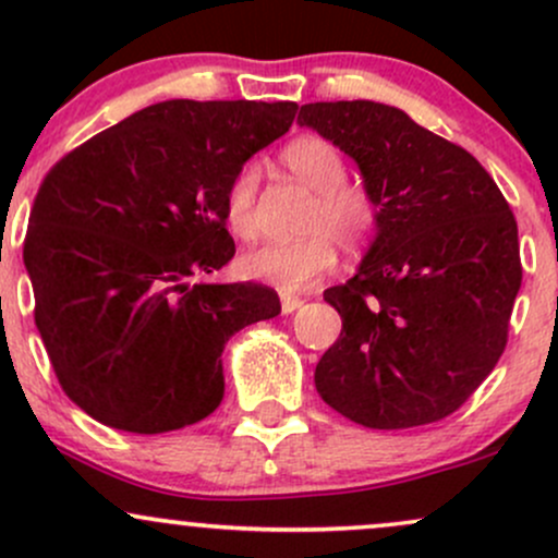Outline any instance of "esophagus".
Here are the masks:
<instances>
[{"label": "esophagus", "mask_w": 558, "mask_h": 558, "mask_svg": "<svg viewBox=\"0 0 558 558\" xmlns=\"http://www.w3.org/2000/svg\"><path fill=\"white\" fill-rule=\"evenodd\" d=\"M304 304L299 296H291V293H280V310H283V315H291V312H296L299 306Z\"/></svg>", "instance_id": "1"}]
</instances>
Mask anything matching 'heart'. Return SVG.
<instances>
[{
  "instance_id": "obj_1",
  "label": "heart",
  "mask_w": 558,
  "mask_h": 558,
  "mask_svg": "<svg viewBox=\"0 0 558 558\" xmlns=\"http://www.w3.org/2000/svg\"><path fill=\"white\" fill-rule=\"evenodd\" d=\"M280 162L317 194L304 220L306 235L296 241L265 243L243 254L239 267L246 278L270 283L280 291H301L336 265L338 243L356 252L369 241L377 207L362 185L345 183V162L330 141L301 136L286 146ZM257 189L259 170L243 165L226 191V222L243 241H254L259 233Z\"/></svg>"
}]
</instances>
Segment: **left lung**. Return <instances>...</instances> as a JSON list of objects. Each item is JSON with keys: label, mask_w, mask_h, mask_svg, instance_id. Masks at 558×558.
Segmentation results:
<instances>
[{"label": "left lung", "mask_w": 558, "mask_h": 558, "mask_svg": "<svg viewBox=\"0 0 558 558\" xmlns=\"http://www.w3.org/2000/svg\"><path fill=\"white\" fill-rule=\"evenodd\" d=\"M296 123L354 159L377 207L354 278L325 291L343 330L317 362V393L373 430L448 417L509 336L522 286L509 204L470 151L399 107L315 101Z\"/></svg>", "instance_id": "left-lung-1"}]
</instances>
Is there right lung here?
<instances>
[{
  "label": "right lung",
  "mask_w": 558,
  "mask_h": 558,
  "mask_svg": "<svg viewBox=\"0 0 558 558\" xmlns=\"http://www.w3.org/2000/svg\"><path fill=\"white\" fill-rule=\"evenodd\" d=\"M296 101L170 99L96 133L44 178L23 262L60 386L114 430H181L220 407L222 349L280 315L272 288L196 283L235 243L226 191Z\"/></svg>",
  "instance_id": "1"
}]
</instances>
